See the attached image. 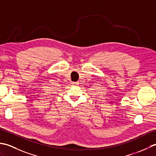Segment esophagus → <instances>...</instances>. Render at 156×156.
<instances>
[{"label": "esophagus", "mask_w": 156, "mask_h": 156, "mask_svg": "<svg viewBox=\"0 0 156 156\" xmlns=\"http://www.w3.org/2000/svg\"><path fill=\"white\" fill-rule=\"evenodd\" d=\"M72 85H79V83L78 82H72Z\"/></svg>", "instance_id": "obj_1"}]
</instances>
